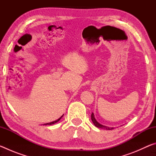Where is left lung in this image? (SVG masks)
<instances>
[{"label": "left lung", "mask_w": 156, "mask_h": 156, "mask_svg": "<svg viewBox=\"0 0 156 156\" xmlns=\"http://www.w3.org/2000/svg\"><path fill=\"white\" fill-rule=\"evenodd\" d=\"M91 118L92 122H93L94 125L96 126V127L100 128V129H107V130H112V129H113V127H109V126L102 125H101V124H100L99 122H98L97 120H96V118H95V116H94V114L93 113H91Z\"/></svg>", "instance_id": "1"}]
</instances>
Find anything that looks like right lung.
I'll list each match as a JSON object with an SVG mask.
<instances>
[{"mask_svg": "<svg viewBox=\"0 0 156 156\" xmlns=\"http://www.w3.org/2000/svg\"><path fill=\"white\" fill-rule=\"evenodd\" d=\"M62 117V116H61V117H60V118H58V119L57 120H55V121H54V122H51L47 123V124H45V125H54V124H55V123H56V122H58V121H59L60 119H61Z\"/></svg>", "mask_w": 156, "mask_h": 156, "instance_id": "obj_1", "label": "right lung"}]
</instances>
